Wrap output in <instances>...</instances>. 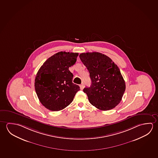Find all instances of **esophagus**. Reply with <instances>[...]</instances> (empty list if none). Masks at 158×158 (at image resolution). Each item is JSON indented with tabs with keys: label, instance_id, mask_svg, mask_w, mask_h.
I'll use <instances>...</instances> for the list:
<instances>
[{
	"label": "esophagus",
	"instance_id": "obj_1",
	"mask_svg": "<svg viewBox=\"0 0 158 158\" xmlns=\"http://www.w3.org/2000/svg\"><path fill=\"white\" fill-rule=\"evenodd\" d=\"M80 88L81 89V90H83L84 88V84L82 83L81 85H80Z\"/></svg>",
	"mask_w": 158,
	"mask_h": 158
}]
</instances>
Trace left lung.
<instances>
[{"label": "left lung", "mask_w": 158, "mask_h": 158, "mask_svg": "<svg viewBox=\"0 0 158 158\" xmlns=\"http://www.w3.org/2000/svg\"><path fill=\"white\" fill-rule=\"evenodd\" d=\"M90 73L91 84L83 91L90 104L102 111L114 109L119 104L126 89V84L119 69L111 59L99 52L79 55Z\"/></svg>", "instance_id": "8db88e82"}]
</instances>
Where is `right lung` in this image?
<instances>
[{"instance_id": "add662e5", "label": "right lung", "mask_w": 158, "mask_h": 158, "mask_svg": "<svg viewBox=\"0 0 158 158\" xmlns=\"http://www.w3.org/2000/svg\"><path fill=\"white\" fill-rule=\"evenodd\" d=\"M78 53L60 52L43 64L35 80L39 100L52 111L65 108L72 102L80 87L73 83V75L69 68L75 64Z\"/></svg>"}]
</instances>
